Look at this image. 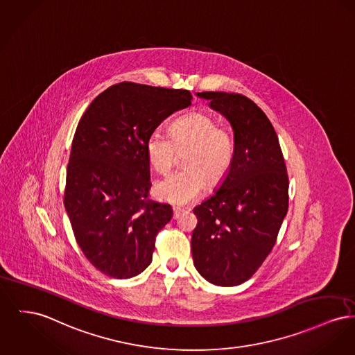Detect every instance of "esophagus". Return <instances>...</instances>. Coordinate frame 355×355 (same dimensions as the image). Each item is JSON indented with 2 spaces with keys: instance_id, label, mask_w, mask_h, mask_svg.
<instances>
[{
  "instance_id": "obj_1",
  "label": "esophagus",
  "mask_w": 355,
  "mask_h": 355,
  "mask_svg": "<svg viewBox=\"0 0 355 355\" xmlns=\"http://www.w3.org/2000/svg\"><path fill=\"white\" fill-rule=\"evenodd\" d=\"M184 211H185V209L178 208V207L173 208V216H174V218L180 217V214H181V213H184Z\"/></svg>"
}]
</instances>
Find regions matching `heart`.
I'll return each mask as SVG.
<instances>
[{
	"label": "heart",
	"instance_id": "1",
	"mask_svg": "<svg viewBox=\"0 0 355 355\" xmlns=\"http://www.w3.org/2000/svg\"><path fill=\"white\" fill-rule=\"evenodd\" d=\"M187 168L174 173L155 188L157 196L175 205L194 201L209 185H217L230 173L234 158V144L230 131L205 112H191L170 127V137L153 131L146 142L147 158L153 168L166 175L175 165L178 154Z\"/></svg>",
	"mask_w": 355,
	"mask_h": 355
}]
</instances>
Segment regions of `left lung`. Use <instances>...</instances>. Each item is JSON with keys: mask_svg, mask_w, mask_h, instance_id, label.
<instances>
[{"mask_svg": "<svg viewBox=\"0 0 355 355\" xmlns=\"http://www.w3.org/2000/svg\"><path fill=\"white\" fill-rule=\"evenodd\" d=\"M232 125L234 158L220 189L193 209L196 270L223 287L247 282L271 253L288 209V174L276 131L241 94L198 92Z\"/></svg>", "mask_w": 355, "mask_h": 355, "instance_id": "left-lung-1", "label": "left lung"}]
</instances>
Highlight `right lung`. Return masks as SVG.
I'll use <instances>...</instances> for the list:
<instances>
[{
  "mask_svg": "<svg viewBox=\"0 0 355 355\" xmlns=\"http://www.w3.org/2000/svg\"><path fill=\"white\" fill-rule=\"evenodd\" d=\"M190 105L187 89L122 82L99 94L78 125L64 205L84 256L107 276H137L153 260L173 210L148 198L147 138Z\"/></svg>",
  "mask_w": 355,
  "mask_h": 355,
  "instance_id": "obj_1",
  "label": "right lung"
}]
</instances>
